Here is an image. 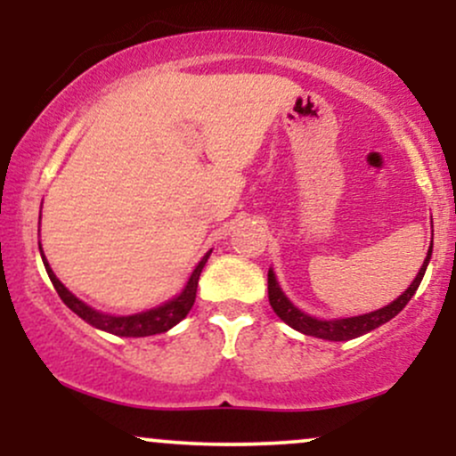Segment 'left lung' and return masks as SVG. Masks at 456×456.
Returning a JSON list of instances; mask_svg holds the SVG:
<instances>
[{
	"instance_id": "8db88e82",
	"label": "left lung",
	"mask_w": 456,
	"mask_h": 456,
	"mask_svg": "<svg viewBox=\"0 0 456 456\" xmlns=\"http://www.w3.org/2000/svg\"><path fill=\"white\" fill-rule=\"evenodd\" d=\"M433 253V240L431 246H428V253L425 264H422L420 272L416 274V279L410 287H407L403 294L396 297L395 302H390L388 306L379 308V311L366 313V315H358V317H347V319H315L306 313H302L300 308L291 305V300L282 294V289L279 287V281H276L274 272H268V297H270V306L274 308V313L279 315L287 326H291L297 332L308 334V337H317V338H326V341H349V338L362 337V334L370 332V330L379 328L381 323L390 322L392 317L399 315V313L405 308L407 302L411 300V296L416 294V289L420 287L422 276H425L428 259H431Z\"/></svg>"
}]
</instances>
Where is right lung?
<instances>
[{
  "instance_id": "1",
  "label": "right lung",
  "mask_w": 456,
  "mask_h": 456,
  "mask_svg": "<svg viewBox=\"0 0 456 456\" xmlns=\"http://www.w3.org/2000/svg\"><path fill=\"white\" fill-rule=\"evenodd\" d=\"M210 253L212 250H208V253L203 255V259L197 264V268L192 270L191 279H188L186 287L182 289V294H177L175 297H171V300H167L165 305L150 308V311L137 313V315L115 317V315H104V313L87 306L83 300H78L75 294H70V291L61 285V281L53 274L49 261H46V257H45L43 248H40L46 274H49L51 282H53L55 291L60 294L61 302H64V305L70 308L72 313H77L83 322H87L90 326L98 328V330H104V332H111V334H115V337H151V334L167 332V330L174 328L175 323H180L182 319L188 315V311H191L192 305H195L199 276H201V270H203V265H206L208 257H210Z\"/></svg>"
}]
</instances>
